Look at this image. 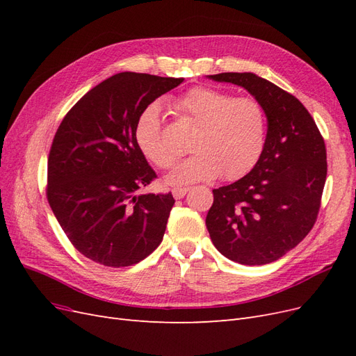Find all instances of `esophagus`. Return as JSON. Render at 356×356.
Instances as JSON below:
<instances>
[{
	"instance_id": "esophagus-1",
	"label": "esophagus",
	"mask_w": 356,
	"mask_h": 356,
	"mask_svg": "<svg viewBox=\"0 0 356 356\" xmlns=\"http://www.w3.org/2000/svg\"><path fill=\"white\" fill-rule=\"evenodd\" d=\"M188 193V188H174L172 190V195L175 199H182Z\"/></svg>"
}]
</instances>
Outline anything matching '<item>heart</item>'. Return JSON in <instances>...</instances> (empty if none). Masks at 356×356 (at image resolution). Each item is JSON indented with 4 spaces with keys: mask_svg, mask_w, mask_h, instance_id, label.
<instances>
[{
    "mask_svg": "<svg viewBox=\"0 0 356 356\" xmlns=\"http://www.w3.org/2000/svg\"><path fill=\"white\" fill-rule=\"evenodd\" d=\"M179 117L197 124L191 136V157L166 178L170 186H188L211 181L222 174L236 179L248 174L266 145L267 118L263 105L254 98H234L212 88H195L172 105ZM135 141L143 154L160 169L174 166L178 152L166 139L159 105H149L139 114Z\"/></svg>",
    "mask_w": 356,
    "mask_h": 356,
    "instance_id": "b5f03b06",
    "label": "heart"
}]
</instances>
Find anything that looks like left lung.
Wrapping results in <instances>:
<instances>
[{
  "instance_id": "obj_1",
  "label": "left lung",
  "mask_w": 356,
  "mask_h": 356,
  "mask_svg": "<svg viewBox=\"0 0 356 356\" xmlns=\"http://www.w3.org/2000/svg\"><path fill=\"white\" fill-rule=\"evenodd\" d=\"M208 79L246 89L267 117L257 165L212 190L207 227L215 248L245 266L273 263L303 241L316 221L327 179V149L314 118L296 96L252 72Z\"/></svg>"
}]
</instances>
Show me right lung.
Segmentation results:
<instances>
[{"instance_id":"add662e5","label":"right lung","mask_w":356,"mask_h":356,"mask_svg":"<svg viewBox=\"0 0 356 356\" xmlns=\"http://www.w3.org/2000/svg\"><path fill=\"white\" fill-rule=\"evenodd\" d=\"M184 79L120 72L63 117L47 161V200L70 242L106 267L136 264L160 245L174 196L139 193L157 178L135 141L139 114Z\"/></svg>"}]
</instances>
